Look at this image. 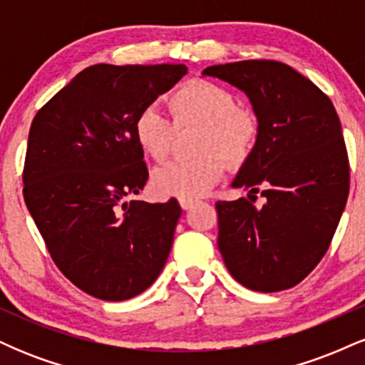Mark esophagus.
Returning a JSON list of instances; mask_svg holds the SVG:
<instances>
[{
    "label": "esophagus",
    "mask_w": 365,
    "mask_h": 365,
    "mask_svg": "<svg viewBox=\"0 0 365 365\" xmlns=\"http://www.w3.org/2000/svg\"><path fill=\"white\" fill-rule=\"evenodd\" d=\"M180 206H182L183 211H188L195 206V200H180Z\"/></svg>",
    "instance_id": "1"
}]
</instances>
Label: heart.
<instances>
[{
  "mask_svg": "<svg viewBox=\"0 0 365 365\" xmlns=\"http://www.w3.org/2000/svg\"><path fill=\"white\" fill-rule=\"evenodd\" d=\"M171 121L158 108L142 110L133 121V137L145 156L165 161L177 128L202 125L199 159H175L154 170L153 188L161 197L195 200L207 195L230 168H240L252 156L261 137V121L232 91L206 78L185 81L170 94ZM221 157L224 158L220 159Z\"/></svg>",
  "mask_w": 365,
  "mask_h": 365,
  "instance_id": "heart-1",
  "label": "heart"
}]
</instances>
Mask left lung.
Returning <instances> with one entry per match:
<instances>
[{
  "mask_svg": "<svg viewBox=\"0 0 365 365\" xmlns=\"http://www.w3.org/2000/svg\"><path fill=\"white\" fill-rule=\"evenodd\" d=\"M202 73L244 91L261 121L233 187L249 199L261 192L266 202L217 200V249L244 287L287 290L319 264L345 209L350 165L340 118L328 96L284 63L247 60Z\"/></svg>",
  "mask_w": 365,
  "mask_h": 365,
  "instance_id": "8db88e82",
  "label": "left lung"
}]
</instances>
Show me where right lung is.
<instances>
[{
  "instance_id": "right-lung-1",
  "label": "right lung",
  "mask_w": 365,
  "mask_h": 365,
  "mask_svg": "<svg viewBox=\"0 0 365 365\" xmlns=\"http://www.w3.org/2000/svg\"><path fill=\"white\" fill-rule=\"evenodd\" d=\"M185 73V65H92L32 120L25 204L58 269L96 299L139 295L170 255L178 200H128L149 178L133 121Z\"/></svg>"
}]
</instances>
